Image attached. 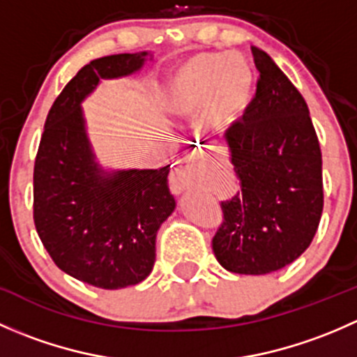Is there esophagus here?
Wrapping results in <instances>:
<instances>
[{
	"label": "esophagus",
	"mask_w": 357,
	"mask_h": 357,
	"mask_svg": "<svg viewBox=\"0 0 357 357\" xmlns=\"http://www.w3.org/2000/svg\"><path fill=\"white\" fill-rule=\"evenodd\" d=\"M200 158V153L193 150L183 160H179L178 167H176L174 174L171 178V185L174 193H183L186 190H192L199 183L202 169H204Z\"/></svg>",
	"instance_id": "34e87169"
}]
</instances>
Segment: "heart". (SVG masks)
I'll list each match as a JSON object with an SVG mask.
<instances>
[{"mask_svg":"<svg viewBox=\"0 0 357 357\" xmlns=\"http://www.w3.org/2000/svg\"><path fill=\"white\" fill-rule=\"evenodd\" d=\"M257 72L243 53H199L176 68L165 100L169 110L183 117L205 109L208 128L229 131L250 107Z\"/></svg>","mask_w":357,"mask_h":357,"instance_id":"1","label":"heart"}]
</instances>
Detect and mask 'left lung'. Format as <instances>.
Masks as SVG:
<instances>
[{"instance_id": "left-lung-1", "label": "left lung", "mask_w": 357, "mask_h": 357, "mask_svg": "<svg viewBox=\"0 0 357 357\" xmlns=\"http://www.w3.org/2000/svg\"><path fill=\"white\" fill-rule=\"evenodd\" d=\"M261 72L242 121L226 131L242 192L222 202L225 219L212 240L215 259L238 275H268L311 245L323 212L321 150L305 100L262 50Z\"/></svg>"}]
</instances>
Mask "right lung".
Wrapping results in <instances>:
<instances>
[{"mask_svg": "<svg viewBox=\"0 0 357 357\" xmlns=\"http://www.w3.org/2000/svg\"><path fill=\"white\" fill-rule=\"evenodd\" d=\"M150 52L103 56L84 66L48 112L34 164V225L53 262L72 278L105 290L143 282L155 238L174 212L160 169H105L86 131L82 102L103 79L136 74Z\"/></svg>", "mask_w": 357, "mask_h": 357, "instance_id": "obj_1", "label": "right lung"}]
</instances>
